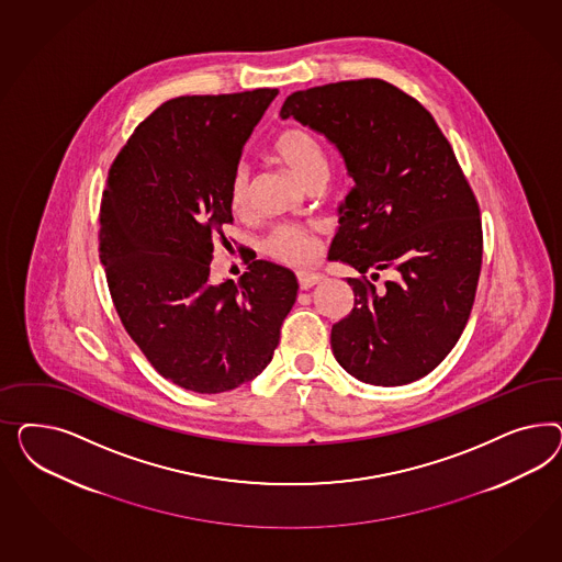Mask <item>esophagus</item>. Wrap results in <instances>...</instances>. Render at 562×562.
<instances>
[{
    "label": "esophagus",
    "instance_id": "1",
    "mask_svg": "<svg viewBox=\"0 0 562 562\" xmlns=\"http://www.w3.org/2000/svg\"><path fill=\"white\" fill-rule=\"evenodd\" d=\"M296 280H299V286L301 290H308L311 286H315V284H319L322 280H324V273L319 272H296Z\"/></svg>",
    "mask_w": 562,
    "mask_h": 562
}]
</instances>
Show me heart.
<instances>
[{
	"label": "heart",
	"instance_id": "heart-1",
	"mask_svg": "<svg viewBox=\"0 0 562 562\" xmlns=\"http://www.w3.org/2000/svg\"><path fill=\"white\" fill-rule=\"evenodd\" d=\"M272 153L305 186L315 179H327V156L317 137L303 127L282 130L272 144ZM231 204L240 212L251 200V169L240 162L231 177ZM263 251L284 263H306L319 251V238L313 228L299 224H280L263 238Z\"/></svg>",
	"mask_w": 562,
	"mask_h": 562
}]
</instances>
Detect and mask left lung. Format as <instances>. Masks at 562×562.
I'll use <instances>...</instances> for the list:
<instances>
[{
  "mask_svg": "<svg viewBox=\"0 0 562 562\" xmlns=\"http://www.w3.org/2000/svg\"><path fill=\"white\" fill-rule=\"evenodd\" d=\"M280 117L324 134L355 179L329 259L362 276L348 278L355 306L331 327L334 357L371 385L425 376L460 340L482 266L480 207L451 144L420 102L376 78L292 92ZM369 269L396 280L376 290Z\"/></svg>",
  "mask_w": 562,
  "mask_h": 562,
  "instance_id": "1",
  "label": "left lung"
}]
</instances>
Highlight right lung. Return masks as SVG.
<instances>
[{"instance_id":"obj_1","label":"right lung","mask_w":562,"mask_h":562,"mask_svg":"<svg viewBox=\"0 0 562 562\" xmlns=\"http://www.w3.org/2000/svg\"><path fill=\"white\" fill-rule=\"evenodd\" d=\"M276 94L162 102L109 170L99 240L113 305L154 369L189 392L256 379L296 301V276L263 259L238 282H210L214 238L233 224V170Z\"/></svg>"}]
</instances>
